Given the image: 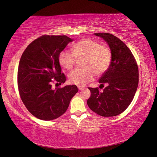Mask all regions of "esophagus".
Returning a JSON list of instances; mask_svg holds the SVG:
<instances>
[{"instance_id": "34e87169", "label": "esophagus", "mask_w": 157, "mask_h": 157, "mask_svg": "<svg viewBox=\"0 0 157 157\" xmlns=\"http://www.w3.org/2000/svg\"><path fill=\"white\" fill-rule=\"evenodd\" d=\"M78 88L79 90H82L84 89L83 87H81V86H78Z\"/></svg>"}]
</instances>
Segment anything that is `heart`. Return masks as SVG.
Segmentation results:
<instances>
[{
    "instance_id": "obj_1",
    "label": "heart",
    "mask_w": 157,
    "mask_h": 157,
    "mask_svg": "<svg viewBox=\"0 0 157 157\" xmlns=\"http://www.w3.org/2000/svg\"><path fill=\"white\" fill-rule=\"evenodd\" d=\"M84 58V69H77L69 74V81L78 86H84L97 75L103 74L108 69L111 60V52L107 44H100L90 39H84L72 46V52L64 50L59 55V62L62 67L70 70L76 58Z\"/></svg>"
}]
</instances>
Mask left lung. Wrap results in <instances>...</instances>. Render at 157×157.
<instances>
[{
	"label": "left lung",
	"mask_w": 157,
	"mask_h": 157,
	"mask_svg": "<svg viewBox=\"0 0 157 157\" xmlns=\"http://www.w3.org/2000/svg\"><path fill=\"white\" fill-rule=\"evenodd\" d=\"M105 40L111 52V61L99 82L107 86L100 92L88 88L91 92L87 104L90 109L102 117H114L130 105L138 86V67L128 46L110 33H94Z\"/></svg>",
	"instance_id": "1"
}]
</instances>
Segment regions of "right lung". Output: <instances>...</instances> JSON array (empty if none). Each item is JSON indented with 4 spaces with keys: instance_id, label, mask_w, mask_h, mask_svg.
I'll list each match as a JSON object with an SVG mask.
<instances>
[{
    "instance_id": "1",
    "label": "right lung",
    "mask_w": 157,
    "mask_h": 157,
    "mask_svg": "<svg viewBox=\"0 0 157 157\" xmlns=\"http://www.w3.org/2000/svg\"><path fill=\"white\" fill-rule=\"evenodd\" d=\"M73 39L65 35H44L33 40L21 57L17 71L19 92L33 115L43 121L59 117L78 92L76 85L52 89L53 80L64 83L59 55Z\"/></svg>"
}]
</instances>
